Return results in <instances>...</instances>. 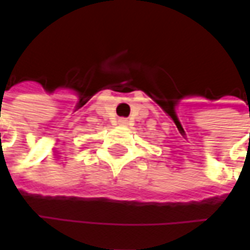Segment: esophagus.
<instances>
[{"label": "esophagus", "instance_id": "esophagus-1", "mask_svg": "<svg viewBox=\"0 0 250 250\" xmlns=\"http://www.w3.org/2000/svg\"><path fill=\"white\" fill-rule=\"evenodd\" d=\"M117 123H119L120 125H125L127 123H128V120L125 119V117H122V119H119V120H117Z\"/></svg>", "mask_w": 250, "mask_h": 250}]
</instances>
